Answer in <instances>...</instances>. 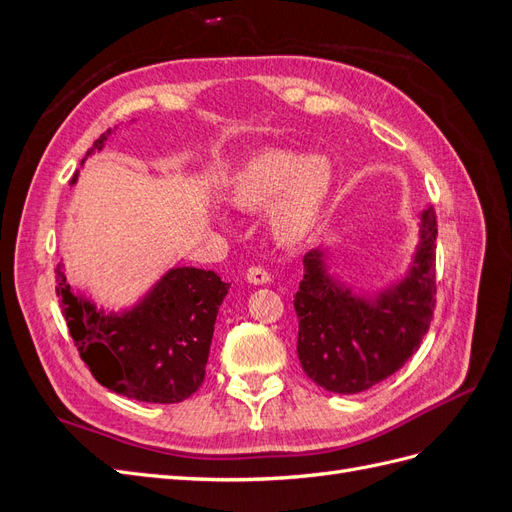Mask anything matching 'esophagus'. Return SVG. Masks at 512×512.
Wrapping results in <instances>:
<instances>
[{
    "instance_id": "1",
    "label": "esophagus",
    "mask_w": 512,
    "mask_h": 512,
    "mask_svg": "<svg viewBox=\"0 0 512 512\" xmlns=\"http://www.w3.org/2000/svg\"><path fill=\"white\" fill-rule=\"evenodd\" d=\"M271 280V275L262 269V267H250L247 269V282L254 284V286H262Z\"/></svg>"
}]
</instances>
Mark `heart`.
<instances>
[{"mask_svg": "<svg viewBox=\"0 0 512 512\" xmlns=\"http://www.w3.org/2000/svg\"><path fill=\"white\" fill-rule=\"evenodd\" d=\"M335 166L324 153L271 149L247 160L228 183V200L241 211L269 213V228L282 245H301L320 228L333 194Z\"/></svg>", "mask_w": 512, "mask_h": 512, "instance_id": "obj_1", "label": "heart"}]
</instances>
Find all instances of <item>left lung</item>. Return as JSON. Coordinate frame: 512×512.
I'll return each mask as SVG.
<instances>
[{
    "label": "left lung",
    "mask_w": 512,
    "mask_h": 512,
    "mask_svg": "<svg viewBox=\"0 0 512 512\" xmlns=\"http://www.w3.org/2000/svg\"><path fill=\"white\" fill-rule=\"evenodd\" d=\"M436 239V213L427 207L406 275L371 294L331 275L327 250L305 254L294 312L307 378L331 393L354 395L404 367L421 348L436 307Z\"/></svg>",
    "instance_id": "1"
}]
</instances>
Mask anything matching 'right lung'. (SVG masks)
Instances as JSON below:
<instances>
[{"mask_svg":"<svg viewBox=\"0 0 512 512\" xmlns=\"http://www.w3.org/2000/svg\"><path fill=\"white\" fill-rule=\"evenodd\" d=\"M106 130L85 153L102 151ZM79 173L72 177V185ZM57 297L81 359L108 391L147 404H179L205 380L220 305L230 284L215 271L173 267L141 301L123 312H104L74 292L64 265L55 269Z\"/></svg>","mask_w":512,"mask_h":512,"instance_id":"obj_1","label":"right lung"}]
</instances>
